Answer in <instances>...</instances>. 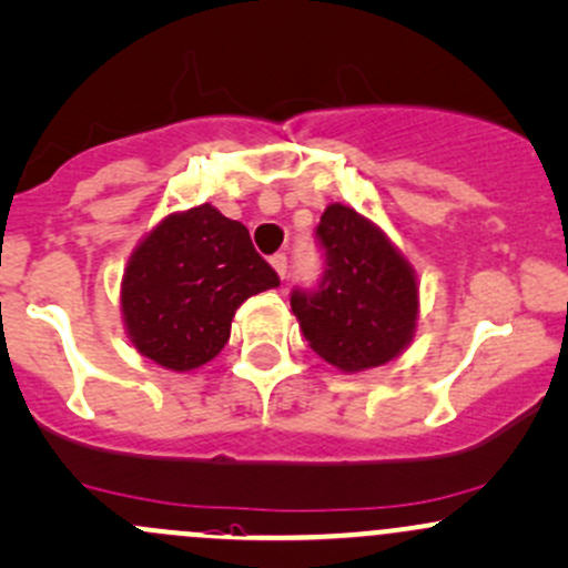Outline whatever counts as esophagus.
<instances>
[{"label":"esophagus","mask_w":568,"mask_h":568,"mask_svg":"<svg viewBox=\"0 0 568 568\" xmlns=\"http://www.w3.org/2000/svg\"><path fill=\"white\" fill-rule=\"evenodd\" d=\"M270 261H272L274 272H277V274H280V277H283V280H285V274H288V255H285V253H274Z\"/></svg>","instance_id":"34e87169"}]
</instances>
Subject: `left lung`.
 Wrapping results in <instances>:
<instances>
[{
    "label": "left lung",
    "mask_w": 568,
    "mask_h": 568,
    "mask_svg": "<svg viewBox=\"0 0 568 568\" xmlns=\"http://www.w3.org/2000/svg\"><path fill=\"white\" fill-rule=\"evenodd\" d=\"M315 242L326 264L321 280L291 291L310 347L342 372L388 364L415 332L413 270L388 236L345 204L326 207Z\"/></svg>",
    "instance_id": "8db88e82"
}]
</instances>
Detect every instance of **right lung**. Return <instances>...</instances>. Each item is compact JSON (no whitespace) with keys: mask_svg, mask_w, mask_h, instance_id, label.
I'll use <instances>...</instances> for the list:
<instances>
[{"mask_svg":"<svg viewBox=\"0 0 568 568\" xmlns=\"http://www.w3.org/2000/svg\"><path fill=\"white\" fill-rule=\"evenodd\" d=\"M277 285L247 229L199 204L164 217L142 240L123 274L121 310L136 351L189 372L223 351L245 298Z\"/></svg>","mask_w":568,"mask_h":568,"instance_id":"1","label":"right lung"}]
</instances>
